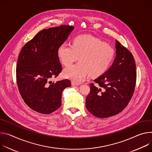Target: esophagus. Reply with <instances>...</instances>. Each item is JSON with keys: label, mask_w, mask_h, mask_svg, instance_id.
Listing matches in <instances>:
<instances>
[{"label": "esophagus", "mask_w": 152, "mask_h": 152, "mask_svg": "<svg viewBox=\"0 0 152 152\" xmlns=\"http://www.w3.org/2000/svg\"><path fill=\"white\" fill-rule=\"evenodd\" d=\"M71 85H72V86H78V85H79V84L76 83L75 82L72 81V82L71 83Z\"/></svg>", "instance_id": "1"}]
</instances>
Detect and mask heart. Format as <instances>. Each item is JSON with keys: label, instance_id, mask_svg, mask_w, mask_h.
Returning <instances> with one entry per match:
<instances>
[{"label": "heart", "instance_id": "obj_1", "mask_svg": "<svg viewBox=\"0 0 152 152\" xmlns=\"http://www.w3.org/2000/svg\"><path fill=\"white\" fill-rule=\"evenodd\" d=\"M57 55L65 66H70L78 57L80 63L66 68L63 76L79 83L91 75L98 77L105 72L115 56L114 49L109 45L94 37L84 35L75 37L72 45L61 44Z\"/></svg>", "mask_w": 152, "mask_h": 152}]
</instances>
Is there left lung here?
Wrapping results in <instances>:
<instances>
[{
	"label": "left lung",
	"instance_id": "left-lung-1",
	"mask_svg": "<svg viewBox=\"0 0 152 152\" xmlns=\"http://www.w3.org/2000/svg\"><path fill=\"white\" fill-rule=\"evenodd\" d=\"M116 57L109 68L91 83L86 107L94 116L108 118L121 112L128 104L136 83V65L129 50L115 42Z\"/></svg>",
	"mask_w": 152,
	"mask_h": 152
}]
</instances>
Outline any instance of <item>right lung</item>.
<instances>
[{
    "instance_id": "right-lung-1",
    "label": "right lung",
    "mask_w": 152,
    "mask_h": 152,
    "mask_svg": "<svg viewBox=\"0 0 152 152\" xmlns=\"http://www.w3.org/2000/svg\"><path fill=\"white\" fill-rule=\"evenodd\" d=\"M74 27L61 25L40 31L20 53L16 68L17 83L26 105L43 114H49L61 105L63 90L71 86L69 80L50 81L61 72L58 46Z\"/></svg>"
}]
</instances>
